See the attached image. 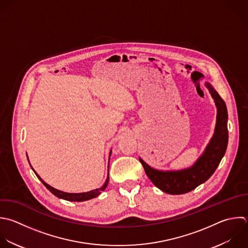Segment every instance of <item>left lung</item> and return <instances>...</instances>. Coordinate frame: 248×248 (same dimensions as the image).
<instances>
[{
    "label": "left lung",
    "mask_w": 248,
    "mask_h": 248,
    "mask_svg": "<svg viewBox=\"0 0 248 248\" xmlns=\"http://www.w3.org/2000/svg\"><path fill=\"white\" fill-rule=\"evenodd\" d=\"M204 85L214 100L217 108L216 123L212 138L194 165L178 170H161L150 167L139 157L148 178L165 193L180 195L194 190L213 174L225 155L229 138L227 107L210 83L205 82Z\"/></svg>",
    "instance_id": "8db88e82"
}]
</instances>
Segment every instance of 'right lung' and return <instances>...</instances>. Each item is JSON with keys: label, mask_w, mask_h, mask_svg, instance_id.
<instances>
[{"label": "right lung", "mask_w": 248, "mask_h": 248, "mask_svg": "<svg viewBox=\"0 0 248 248\" xmlns=\"http://www.w3.org/2000/svg\"><path fill=\"white\" fill-rule=\"evenodd\" d=\"M110 154H111V150H110V153H109V157H110ZM28 158V156H27ZM30 163V162H29ZM32 168V166H31ZM32 170H34V169L32 168ZM108 170H109V158H108V176H107V179L105 181V183L103 184L102 187L100 188H97V189H94V190H91V191H88V192H82V193H68V192H63V191H60V190H57L55 188H53L52 186H50L49 184H47L46 182H45L41 176L34 170V172L36 173V175L38 176V178L43 182V184L53 194L55 195L57 198L59 199H63V200H66V201H70V202H83V201H88V200H91L93 198H96L98 197L102 191H104L106 189V187L108 186V179H109V173H108Z\"/></svg>", "instance_id": "1"}]
</instances>
